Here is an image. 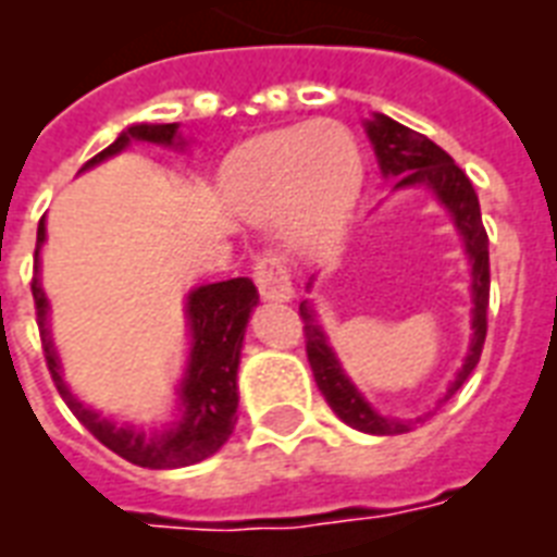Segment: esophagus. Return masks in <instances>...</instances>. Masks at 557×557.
<instances>
[{
  "label": "esophagus",
  "instance_id": "34e87169",
  "mask_svg": "<svg viewBox=\"0 0 557 557\" xmlns=\"http://www.w3.org/2000/svg\"><path fill=\"white\" fill-rule=\"evenodd\" d=\"M253 280H257V288H260L262 300L288 304V300L295 297V286H292V277H288V269L283 265L280 257H274V253H265V257L257 262Z\"/></svg>",
  "mask_w": 557,
  "mask_h": 557
}]
</instances>
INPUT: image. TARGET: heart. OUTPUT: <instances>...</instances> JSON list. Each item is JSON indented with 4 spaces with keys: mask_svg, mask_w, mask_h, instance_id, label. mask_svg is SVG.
<instances>
[{
    "mask_svg": "<svg viewBox=\"0 0 557 557\" xmlns=\"http://www.w3.org/2000/svg\"><path fill=\"white\" fill-rule=\"evenodd\" d=\"M361 152L341 124H295L253 135L227 152L219 190L245 219H277L297 251H321L344 234L361 193Z\"/></svg>",
    "mask_w": 557,
    "mask_h": 557,
    "instance_id": "b5f03b06",
    "label": "heart"
}]
</instances>
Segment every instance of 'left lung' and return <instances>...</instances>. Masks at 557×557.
Masks as SVG:
<instances>
[{
  "instance_id": "left-lung-1",
  "label": "left lung",
  "mask_w": 557,
  "mask_h": 557,
  "mask_svg": "<svg viewBox=\"0 0 557 557\" xmlns=\"http://www.w3.org/2000/svg\"><path fill=\"white\" fill-rule=\"evenodd\" d=\"M364 133L372 144L381 176L389 182V193L424 187L445 208V213L450 216V225L462 239L468 274H471V338H468V352L462 358V367L448 381V389L436 401V407H442L474 372L485 344V309H488V283L492 280H488V236H485L483 216H480V201H476V193L466 173L431 138L407 129L405 124H398V121L381 115V112H372L367 117ZM312 283L314 277L306 283V292H312ZM300 318L306 323V356H309V364H312L318 389L330 401L341 422H347L349 428H356L361 433H372V436H396V433L413 431L416 424L436 413V407L422 416H413V419L379 413L367 401L364 393L352 384L347 370L341 367L312 300L300 304Z\"/></svg>"
}]
</instances>
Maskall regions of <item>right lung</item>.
I'll return each instance as SVG.
<instances>
[{
  "mask_svg": "<svg viewBox=\"0 0 557 557\" xmlns=\"http://www.w3.org/2000/svg\"><path fill=\"white\" fill-rule=\"evenodd\" d=\"M129 144H156L168 150L185 152L190 147L178 124H133L109 144L107 150L83 164L81 173L98 168L103 161L129 147ZM46 245V216L37 227V251H34V304H37V323L42 335L48 370L54 379L60 396L72 413L81 419L95 440H100L117 457L141 468H185L193 462L213 457L227 436L234 433L236 405H239V356L248 321L253 306L260 304V295L248 277L222 280V283H205L187 292L185 318L190 349H187L185 372L176 384V419L161 424L117 422L112 416H103L91 405L74 396L72 387L63 379V361L51 338V304H48L42 277H39V253Z\"/></svg>",
  "mask_w": 557,
  "mask_h": 557,
  "instance_id": "1",
  "label": "right lung"
}]
</instances>
